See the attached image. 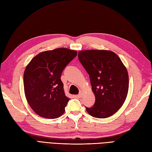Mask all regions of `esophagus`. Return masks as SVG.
<instances>
[{
	"label": "esophagus",
	"mask_w": 152,
	"mask_h": 152,
	"mask_svg": "<svg viewBox=\"0 0 152 152\" xmlns=\"http://www.w3.org/2000/svg\"><path fill=\"white\" fill-rule=\"evenodd\" d=\"M82 95H83V91H80V93H79V94L77 95V97H79V98H81L82 96Z\"/></svg>",
	"instance_id": "esophagus-1"
}]
</instances>
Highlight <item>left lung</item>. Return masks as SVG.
<instances>
[{
  "instance_id": "8db88e82",
  "label": "left lung",
  "mask_w": 152,
  "mask_h": 152,
  "mask_svg": "<svg viewBox=\"0 0 152 152\" xmlns=\"http://www.w3.org/2000/svg\"><path fill=\"white\" fill-rule=\"evenodd\" d=\"M78 59L89 74L94 104L86 107L93 117L111 116L122 107L127 97L129 77L118 56L109 50H89L78 52Z\"/></svg>"
}]
</instances>
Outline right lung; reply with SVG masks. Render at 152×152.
Returning a JSON list of instances; mask_svg holds the SVG:
<instances>
[{
	"label": "right lung",
	"mask_w": 152,
	"mask_h": 152,
	"mask_svg": "<svg viewBox=\"0 0 152 152\" xmlns=\"http://www.w3.org/2000/svg\"><path fill=\"white\" fill-rule=\"evenodd\" d=\"M77 51L59 48L41 52L31 60L24 72V89L28 104L36 114L47 118L61 116L70 98L61 80L63 70Z\"/></svg>",
	"instance_id": "obj_1"
}]
</instances>
